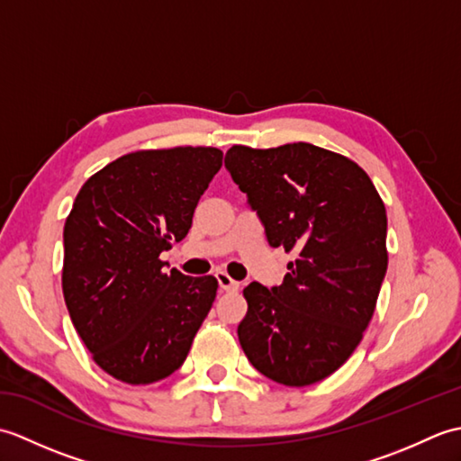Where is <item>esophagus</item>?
Listing matches in <instances>:
<instances>
[{
    "instance_id": "esophagus-1",
    "label": "esophagus",
    "mask_w": 461,
    "mask_h": 461,
    "mask_svg": "<svg viewBox=\"0 0 461 461\" xmlns=\"http://www.w3.org/2000/svg\"><path fill=\"white\" fill-rule=\"evenodd\" d=\"M215 279H218L220 289H223V291H238L240 289V283L236 279H231L225 271L215 273Z\"/></svg>"
}]
</instances>
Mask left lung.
<instances>
[{
	"label": "left lung",
	"instance_id": "obj_1",
	"mask_svg": "<svg viewBox=\"0 0 461 461\" xmlns=\"http://www.w3.org/2000/svg\"><path fill=\"white\" fill-rule=\"evenodd\" d=\"M225 168L269 246L297 256L281 285L243 289L240 345L263 376L315 384L345 365L375 312L388 267L384 202L357 162L309 142L236 144Z\"/></svg>",
	"mask_w": 461,
	"mask_h": 461
}]
</instances>
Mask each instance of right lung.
<instances>
[{
	"label": "right lung",
	"mask_w": 461,
	"mask_h": 461,
	"mask_svg": "<svg viewBox=\"0 0 461 461\" xmlns=\"http://www.w3.org/2000/svg\"><path fill=\"white\" fill-rule=\"evenodd\" d=\"M212 146L124 154L83 184L63 230V295L106 375L150 384L182 366L218 279L164 271L202 194L221 168Z\"/></svg>",
	"instance_id": "add662e5"
}]
</instances>
